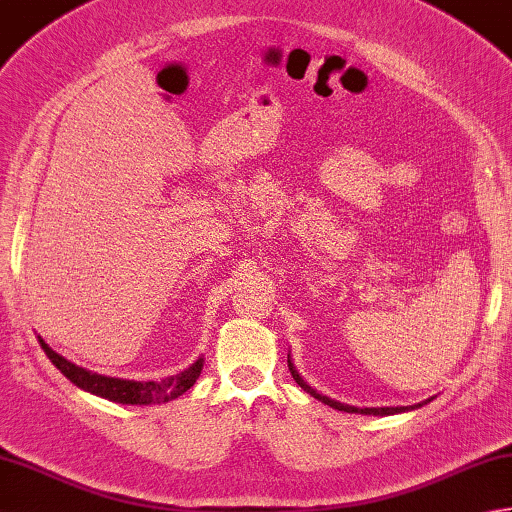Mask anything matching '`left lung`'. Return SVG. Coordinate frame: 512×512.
<instances>
[{
	"label": "left lung",
	"mask_w": 512,
	"mask_h": 512,
	"mask_svg": "<svg viewBox=\"0 0 512 512\" xmlns=\"http://www.w3.org/2000/svg\"><path fill=\"white\" fill-rule=\"evenodd\" d=\"M289 362V371H291V375H294V380L300 384L302 389H305L307 393H311L314 395L316 400H320V402H325V404H329V406H333V409H338V411H347V413H362V415H393V413H404V411H411V409H420L422 404H426V402H431V400H426V402H420V404H413V406H378V409H358V406H349V404H340V402H336V400H331V398H327V395H322V393H318V391H314L309 387V384L300 378V373L296 371V367L294 364H291V360H287Z\"/></svg>",
	"instance_id": "8db88e82"
}]
</instances>
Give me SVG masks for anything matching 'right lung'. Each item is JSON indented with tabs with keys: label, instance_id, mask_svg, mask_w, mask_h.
Wrapping results in <instances>:
<instances>
[{
	"label": "right lung",
	"instance_id": "1",
	"mask_svg": "<svg viewBox=\"0 0 512 512\" xmlns=\"http://www.w3.org/2000/svg\"><path fill=\"white\" fill-rule=\"evenodd\" d=\"M41 349L46 351L50 362L66 375V378L75 384V387L95 393L99 398H106L110 402L119 404H161L179 398L187 389L194 387L198 375L203 371V358H198L194 364H190L185 371L170 375L159 382H137V380H121V378H108V375L92 373L77 364L68 362L64 356L52 351L48 344L39 338Z\"/></svg>",
	"mask_w": 512,
	"mask_h": 512
}]
</instances>
